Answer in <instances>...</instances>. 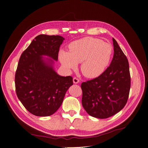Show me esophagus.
<instances>
[{
	"label": "esophagus",
	"instance_id": "obj_1",
	"mask_svg": "<svg viewBox=\"0 0 148 148\" xmlns=\"http://www.w3.org/2000/svg\"><path fill=\"white\" fill-rule=\"evenodd\" d=\"M79 82V80L77 78V77H74L73 78V83L74 84H77Z\"/></svg>",
	"mask_w": 148,
	"mask_h": 148
}]
</instances>
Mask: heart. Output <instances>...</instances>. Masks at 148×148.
Returning <instances> with one entry per match:
<instances>
[{
    "mask_svg": "<svg viewBox=\"0 0 148 148\" xmlns=\"http://www.w3.org/2000/svg\"><path fill=\"white\" fill-rule=\"evenodd\" d=\"M69 48V52L61 50L60 52L59 58L62 66L70 70L82 62V72L88 78L99 76L109 65L113 53L111 44L92 37L75 41Z\"/></svg>",
    "mask_w": 148,
    "mask_h": 148,
    "instance_id": "b5f03b06",
    "label": "heart"
}]
</instances>
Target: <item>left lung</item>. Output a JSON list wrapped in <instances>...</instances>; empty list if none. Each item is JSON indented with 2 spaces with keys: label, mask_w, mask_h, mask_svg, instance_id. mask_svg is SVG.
Returning <instances> with one entry per match:
<instances>
[{
  "label": "left lung",
  "mask_w": 148,
  "mask_h": 148,
  "mask_svg": "<svg viewBox=\"0 0 148 148\" xmlns=\"http://www.w3.org/2000/svg\"><path fill=\"white\" fill-rule=\"evenodd\" d=\"M113 43L114 55L110 66L100 76L81 86L84 109L99 119L108 118L123 109L130 88L128 60L113 38Z\"/></svg>",
  "instance_id": "1"
}]
</instances>
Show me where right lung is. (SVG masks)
<instances>
[{
    "instance_id": "right-lung-1",
    "label": "right lung",
    "mask_w": 148,
    "mask_h": 148,
    "mask_svg": "<svg viewBox=\"0 0 148 148\" xmlns=\"http://www.w3.org/2000/svg\"><path fill=\"white\" fill-rule=\"evenodd\" d=\"M64 39L60 35H39L19 58L15 78L16 95L26 109L35 116L56 113L73 85L72 77L61 76L53 69Z\"/></svg>"
}]
</instances>
